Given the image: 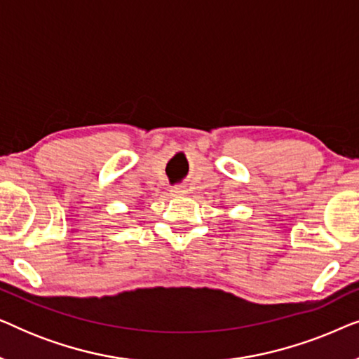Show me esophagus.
Listing matches in <instances>:
<instances>
[{
  "instance_id": "esophagus-1",
  "label": "esophagus",
  "mask_w": 359,
  "mask_h": 359,
  "mask_svg": "<svg viewBox=\"0 0 359 359\" xmlns=\"http://www.w3.org/2000/svg\"><path fill=\"white\" fill-rule=\"evenodd\" d=\"M171 194H173V196H186V194H188V189H186V186H181V184L173 186V188H171Z\"/></svg>"
}]
</instances>
